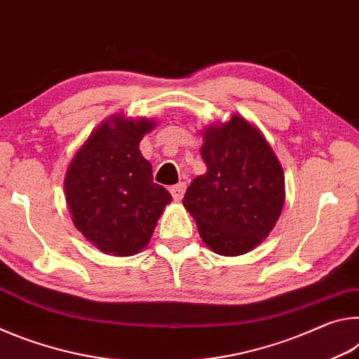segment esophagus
I'll return each mask as SVG.
<instances>
[{"mask_svg":"<svg viewBox=\"0 0 359 359\" xmlns=\"http://www.w3.org/2000/svg\"><path fill=\"white\" fill-rule=\"evenodd\" d=\"M185 188H187V184H185V182H180V184H177V185H174V187L169 188V191H171L172 198L175 199V201H180V199L184 198Z\"/></svg>","mask_w":359,"mask_h":359,"instance_id":"34e87169","label":"esophagus"}]
</instances>
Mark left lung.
<instances>
[{"label": "left lung", "instance_id": "obj_1", "mask_svg": "<svg viewBox=\"0 0 359 359\" xmlns=\"http://www.w3.org/2000/svg\"><path fill=\"white\" fill-rule=\"evenodd\" d=\"M201 156L208 172L188 187L185 209L210 250L223 257L250 252L280 217V163L263 135L241 115L204 131Z\"/></svg>", "mask_w": 359, "mask_h": 359}]
</instances>
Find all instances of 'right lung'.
I'll use <instances>...</instances> for the list:
<instances>
[{"label":"right lung","mask_w":359,"mask_h":359,"mask_svg":"<svg viewBox=\"0 0 359 359\" xmlns=\"http://www.w3.org/2000/svg\"><path fill=\"white\" fill-rule=\"evenodd\" d=\"M149 120L104 121L72 158L65 179L72 222L101 252L130 257L149 244L165 205L172 201L154 182L139 142Z\"/></svg>","instance_id":"1"}]
</instances>
